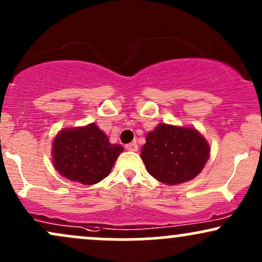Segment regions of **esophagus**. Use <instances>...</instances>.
Returning <instances> with one entry per match:
<instances>
[{"mask_svg": "<svg viewBox=\"0 0 262 262\" xmlns=\"http://www.w3.org/2000/svg\"><path fill=\"white\" fill-rule=\"evenodd\" d=\"M125 149L128 150V151H137L138 150V144L133 141V143H129L125 145Z\"/></svg>", "mask_w": 262, "mask_h": 262, "instance_id": "esophagus-1", "label": "esophagus"}]
</instances>
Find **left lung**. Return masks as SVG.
Masks as SVG:
<instances>
[{
    "label": "left lung",
    "mask_w": 262,
    "mask_h": 262,
    "mask_svg": "<svg viewBox=\"0 0 262 262\" xmlns=\"http://www.w3.org/2000/svg\"><path fill=\"white\" fill-rule=\"evenodd\" d=\"M209 151V144L194 128L160 123L146 135L140 158L158 181L179 185L203 170Z\"/></svg>",
    "instance_id": "1"
}]
</instances>
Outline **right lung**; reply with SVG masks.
I'll return each mask as SVG.
<instances>
[{
	"instance_id": "1",
	"label": "right lung",
	"mask_w": 262,
	"mask_h": 262,
	"mask_svg": "<svg viewBox=\"0 0 262 262\" xmlns=\"http://www.w3.org/2000/svg\"><path fill=\"white\" fill-rule=\"evenodd\" d=\"M123 146L111 144L95 123L65 128L53 141V164L60 175L82 185H95L110 175Z\"/></svg>"
}]
</instances>
